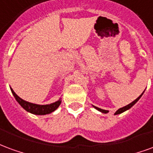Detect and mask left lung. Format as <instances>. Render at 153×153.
<instances>
[{"mask_svg":"<svg viewBox=\"0 0 153 153\" xmlns=\"http://www.w3.org/2000/svg\"><path fill=\"white\" fill-rule=\"evenodd\" d=\"M143 93H144V91L143 92L142 94H141L140 96L138 97V98H137V99H136L135 100H134V101L132 102H130V104H128V105L125 106V107H123V108H120V109H118L117 111L115 112V114H116V115H117V114H120V113H122V112H125V111H126V110H128V109H130V108L132 107V106L134 105L136 102H138V100H139V99L141 98V96H142L143 94ZM94 108H96L97 110H99V111H100V112H102V113H108V110H103V109L100 108H98V107H95V106H94Z\"/></svg>","mask_w":153,"mask_h":153,"instance_id":"8db88e82","label":"left lung"}]
</instances>
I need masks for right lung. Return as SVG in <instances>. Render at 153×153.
Instances as JSON below:
<instances>
[{"instance_id":"add662e5","label":"right lung","mask_w":153,"mask_h":153,"mask_svg":"<svg viewBox=\"0 0 153 153\" xmlns=\"http://www.w3.org/2000/svg\"><path fill=\"white\" fill-rule=\"evenodd\" d=\"M11 92L13 94V95L15 98V100H17V102L19 103L20 105L23 107V108L26 110L27 112H29L32 114L35 115H45L51 113L54 110H56L59 106L61 103V100H59L55 102L51 103V104H46V105H39V104H35L32 102H27L25 100H22L21 98L18 96L16 94L14 93V91L10 88Z\"/></svg>"}]
</instances>
